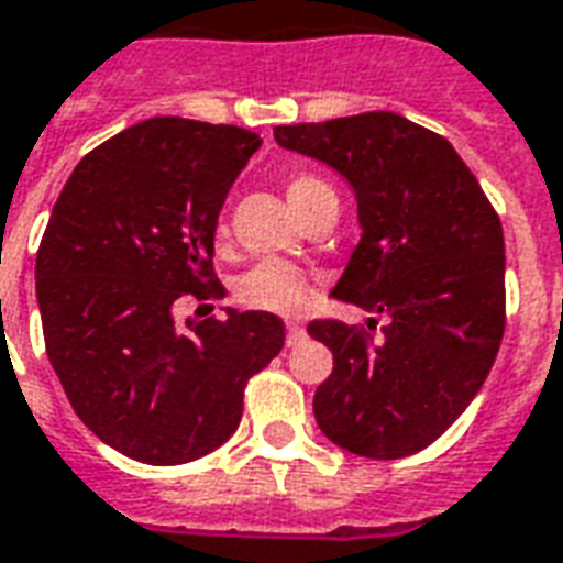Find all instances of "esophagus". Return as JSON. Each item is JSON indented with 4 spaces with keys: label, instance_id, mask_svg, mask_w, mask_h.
Returning a JSON list of instances; mask_svg holds the SVG:
<instances>
[{
    "label": "esophagus",
    "instance_id": "obj_1",
    "mask_svg": "<svg viewBox=\"0 0 563 563\" xmlns=\"http://www.w3.org/2000/svg\"><path fill=\"white\" fill-rule=\"evenodd\" d=\"M303 336H307V331H303L301 322H286V343L289 345L301 343Z\"/></svg>",
    "mask_w": 563,
    "mask_h": 563
}]
</instances>
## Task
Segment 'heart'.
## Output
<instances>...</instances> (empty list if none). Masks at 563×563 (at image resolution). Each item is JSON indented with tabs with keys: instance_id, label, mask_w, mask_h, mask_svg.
I'll use <instances>...</instances> for the list:
<instances>
[{
	"instance_id": "1",
	"label": "heart",
	"mask_w": 563,
	"mask_h": 563,
	"mask_svg": "<svg viewBox=\"0 0 563 563\" xmlns=\"http://www.w3.org/2000/svg\"><path fill=\"white\" fill-rule=\"evenodd\" d=\"M334 194L331 187L324 185L319 176H310V173H292L289 181H286V197L292 202V208L298 214L307 211V206H313L319 197H328ZM227 229L220 227V235ZM239 301L244 307H256V310H280V313H289V310H298L307 295H310V283H307V274L301 268H295L289 262H260L244 274L239 280Z\"/></svg>"
}]
</instances>
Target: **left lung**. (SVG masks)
I'll return each instance as SVG.
<instances>
[{
    "label": "left lung",
    "instance_id": "obj_1",
    "mask_svg": "<svg viewBox=\"0 0 563 563\" xmlns=\"http://www.w3.org/2000/svg\"><path fill=\"white\" fill-rule=\"evenodd\" d=\"M274 140L352 185L361 241L334 298L385 316L382 336L336 319L307 334L334 352L319 430L343 451L402 460L468 409L504 336V232L444 136L397 112L283 124Z\"/></svg>",
    "mask_w": 563,
    "mask_h": 563
}]
</instances>
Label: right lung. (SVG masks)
I'll return each mask as SVG.
<instances>
[{
	"mask_svg": "<svg viewBox=\"0 0 563 563\" xmlns=\"http://www.w3.org/2000/svg\"><path fill=\"white\" fill-rule=\"evenodd\" d=\"M260 133L157 115L82 157L41 239L35 289L47 357L77 418L148 465L199 460L239 430L250 376L280 355L265 310L187 319L223 295L214 229Z\"/></svg>",
	"mask_w": 563,
	"mask_h": 563,
	"instance_id": "1",
	"label": "right lung"
}]
</instances>
